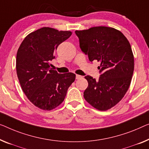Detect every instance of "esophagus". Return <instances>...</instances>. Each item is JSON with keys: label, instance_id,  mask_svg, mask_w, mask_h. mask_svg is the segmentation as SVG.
<instances>
[{"label": "esophagus", "instance_id": "obj_1", "mask_svg": "<svg viewBox=\"0 0 149 149\" xmlns=\"http://www.w3.org/2000/svg\"><path fill=\"white\" fill-rule=\"evenodd\" d=\"M75 78H76L77 79H79L82 78V76L80 75H76V76H75Z\"/></svg>", "mask_w": 149, "mask_h": 149}]
</instances>
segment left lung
<instances>
[{
    "label": "left lung",
    "instance_id": "obj_1",
    "mask_svg": "<svg viewBox=\"0 0 149 149\" xmlns=\"http://www.w3.org/2000/svg\"><path fill=\"white\" fill-rule=\"evenodd\" d=\"M79 47L89 60L100 62L98 80L90 75L84 98L96 109H110L123 99L129 88L134 72L131 46L120 31L108 26H94L75 31Z\"/></svg>",
    "mask_w": 149,
    "mask_h": 149
}]
</instances>
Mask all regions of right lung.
I'll use <instances>...</instances> for the list:
<instances>
[{
  "mask_svg": "<svg viewBox=\"0 0 149 149\" xmlns=\"http://www.w3.org/2000/svg\"><path fill=\"white\" fill-rule=\"evenodd\" d=\"M72 35L43 27L31 33L20 45L17 53L16 70L19 83L26 96L35 106L43 110L57 107L65 99L75 75L60 74L51 69L57 47Z\"/></svg>",
  "mask_w": 149,
  "mask_h": 149,
  "instance_id": "right-lung-1",
  "label": "right lung"
}]
</instances>
